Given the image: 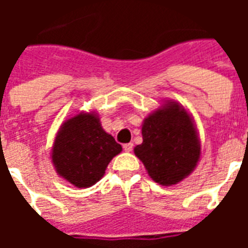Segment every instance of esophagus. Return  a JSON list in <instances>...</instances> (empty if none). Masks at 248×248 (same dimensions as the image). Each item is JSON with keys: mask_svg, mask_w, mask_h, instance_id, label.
Returning a JSON list of instances; mask_svg holds the SVG:
<instances>
[{"mask_svg": "<svg viewBox=\"0 0 248 248\" xmlns=\"http://www.w3.org/2000/svg\"><path fill=\"white\" fill-rule=\"evenodd\" d=\"M132 148H134V144L132 143H127L124 145V152H131Z\"/></svg>", "mask_w": 248, "mask_h": 248, "instance_id": "1", "label": "esophagus"}]
</instances>
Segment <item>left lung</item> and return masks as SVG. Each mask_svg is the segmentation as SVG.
Returning <instances> with one entry per match:
<instances>
[{"label": "left lung", "instance_id": "left-lung-1", "mask_svg": "<svg viewBox=\"0 0 248 248\" xmlns=\"http://www.w3.org/2000/svg\"><path fill=\"white\" fill-rule=\"evenodd\" d=\"M143 143L134 153L145 166L148 175L170 186L184 180L201 158V141L188 110L175 100H166L144 118Z\"/></svg>", "mask_w": 248, "mask_h": 248}]
</instances>
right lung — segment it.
Masks as SVG:
<instances>
[{
    "instance_id": "add662e5",
    "label": "right lung",
    "mask_w": 248,
    "mask_h": 248,
    "mask_svg": "<svg viewBox=\"0 0 248 248\" xmlns=\"http://www.w3.org/2000/svg\"><path fill=\"white\" fill-rule=\"evenodd\" d=\"M122 147L101 127L95 112H79L64 121L56 134L51 161L59 176L77 188H89L104 176Z\"/></svg>"
}]
</instances>
